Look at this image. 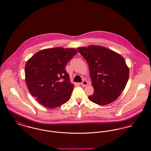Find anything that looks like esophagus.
Here are the masks:
<instances>
[{
	"instance_id": "1",
	"label": "esophagus",
	"mask_w": 151,
	"mask_h": 151,
	"mask_svg": "<svg viewBox=\"0 0 151 151\" xmlns=\"http://www.w3.org/2000/svg\"><path fill=\"white\" fill-rule=\"evenodd\" d=\"M88 84V82L86 81H85L83 80L81 83V85L83 86V87H85V86H86Z\"/></svg>"
}]
</instances>
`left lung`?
I'll return each instance as SVG.
<instances>
[{
    "mask_svg": "<svg viewBox=\"0 0 151 151\" xmlns=\"http://www.w3.org/2000/svg\"><path fill=\"white\" fill-rule=\"evenodd\" d=\"M86 60L94 93L89 95L91 102L106 105L115 101L126 86L129 69L123 57L109 49L90 45L77 48Z\"/></svg>",
    "mask_w": 151,
    "mask_h": 151,
    "instance_id": "obj_1",
    "label": "left lung"
}]
</instances>
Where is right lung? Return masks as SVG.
Masks as SVG:
<instances>
[{"label": "right lung", "instance_id": "add662e5", "mask_svg": "<svg viewBox=\"0 0 151 151\" xmlns=\"http://www.w3.org/2000/svg\"><path fill=\"white\" fill-rule=\"evenodd\" d=\"M77 52L73 48H48L27 61L25 67L27 87L44 107L55 109L70 99L74 85L70 81L65 66Z\"/></svg>", "mask_w": 151, "mask_h": 151}]
</instances>
